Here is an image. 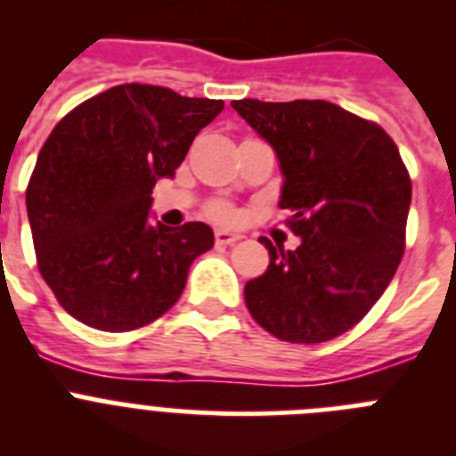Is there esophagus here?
Returning <instances> with one entry per match:
<instances>
[{
  "mask_svg": "<svg viewBox=\"0 0 456 456\" xmlns=\"http://www.w3.org/2000/svg\"><path fill=\"white\" fill-rule=\"evenodd\" d=\"M215 240H216V244H221V247H231V244H235V241L240 240V235H237V232H231V231H216Z\"/></svg>",
  "mask_w": 456,
  "mask_h": 456,
  "instance_id": "34e87169",
  "label": "esophagus"
}]
</instances>
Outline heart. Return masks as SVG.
I'll return each instance as SVG.
<instances>
[{
	"mask_svg": "<svg viewBox=\"0 0 456 456\" xmlns=\"http://www.w3.org/2000/svg\"><path fill=\"white\" fill-rule=\"evenodd\" d=\"M209 216H215L216 221H224V224H231V221H235V209L228 203H215L209 208Z\"/></svg>",
	"mask_w": 456,
	"mask_h": 456,
	"instance_id": "heart-1",
	"label": "heart"
}]
</instances>
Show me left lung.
I'll use <instances>...</instances> for the list:
<instances>
[{
  "label": "left lung",
  "instance_id": "obj_1",
  "mask_svg": "<svg viewBox=\"0 0 456 456\" xmlns=\"http://www.w3.org/2000/svg\"><path fill=\"white\" fill-rule=\"evenodd\" d=\"M232 109L278 157L299 247L260 237L269 267L244 299L265 331L288 342H326L349 331L386 292L404 256L411 180L400 151L377 123L324 100Z\"/></svg>",
  "mask_w": 456,
  "mask_h": 456
}]
</instances>
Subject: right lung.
Returning a JSON list of instances; mask_svg holds the SVG:
<instances>
[{"label": "right lung", "mask_w": 456, "mask_h": 456, "mask_svg": "<svg viewBox=\"0 0 456 456\" xmlns=\"http://www.w3.org/2000/svg\"><path fill=\"white\" fill-rule=\"evenodd\" d=\"M224 102L123 84L59 120L27 187L38 269L59 304L91 329L120 333L162 317L191 263L215 247L208 224H152V187L173 178Z\"/></svg>", "instance_id": "right-lung-1"}]
</instances>
